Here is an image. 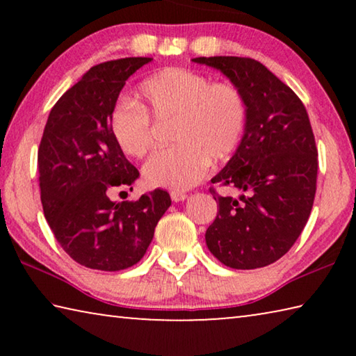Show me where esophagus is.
Wrapping results in <instances>:
<instances>
[{
    "instance_id": "obj_1",
    "label": "esophagus",
    "mask_w": 356,
    "mask_h": 356,
    "mask_svg": "<svg viewBox=\"0 0 356 356\" xmlns=\"http://www.w3.org/2000/svg\"><path fill=\"white\" fill-rule=\"evenodd\" d=\"M188 195H185L182 191H171V200L174 202H180V201H185Z\"/></svg>"
}]
</instances>
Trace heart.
I'll return each instance as SVG.
<instances>
[{"label":"heart","mask_w":356,"mask_h":356,"mask_svg":"<svg viewBox=\"0 0 356 356\" xmlns=\"http://www.w3.org/2000/svg\"><path fill=\"white\" fill-rule=\"evenodd\" d=\"M140 97L141 106L120 100L110 124L118 147L125 155L143 159L154 149L149 114L160 122L174 120L172 141L177 144L155 154L144 166L150 185L188 190L206 176L210 159H227L242 141L246 102L232 83L168 67L143 81Z\"/></svg>","instance_id":"1"}]
</instances>
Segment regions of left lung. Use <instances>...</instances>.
Masks as SVG:
<instances>
[{"label": "left lung", "instance_id": "left-lung-1", "mask_svg": "<svg viewBox=\"0 0 356 356\" xmlns=\"http://www.w3.org/2000/svg\"><path fill=\"white\" fill-rule=\"evenodd\" d=\"M191 61L220 70L246 102L242 141L212 179L245 193L234 200L210 190L218 213L206 232L207 248L231 268L265 267L292 248L314 204L318 163L308 113L297 94L256 59Z\"/></svg>", "mask_w": 356, "mask_h": 356}]
</instances>
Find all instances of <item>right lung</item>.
<instances>
[{
	"label": "right lung",
	"mask_w": 356,
	"mask_h": 356,
	"mask_svg": "<svg viewBox=\"0 0 356 356\" xmlns=\"http://www.w3.org/2000/svg\"><path fill=\"white\" fill-rule=\"evenodd\" d=\"M152 58H124L89 69L63 94L45 124L38 168L44 215L58 243L88 268L118 272L141 261L171 206L156 188L138 201H111L140 176L111 134V113L130 75ZM127 195V191H120Z\"/></svg>",
	"instance_id": "obj_1"
}]
</instances>
